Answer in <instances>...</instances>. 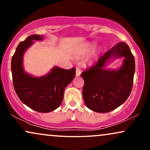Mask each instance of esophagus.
<instances>
[{"mask_svg":"<svg viewBox=\"0 0 150 150\" xmlns=\"http://www.w3.org/2000/svg\"><path fill=\"white\" fill-rule=\"evenodd\" d=\"M81 69H80L79 67H76V76H79L81 75Z\"/></svg>","mask_w":150,"mask_h":150,"instance_id":"obj_1","label":"esophagus"}]
</instances>
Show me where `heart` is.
Instances as JSON below:
<instances>
[{
  "label": "heart",
  "instance_id": "b5f03b06",
  "mask_svg": "<svg viewBox=\"0 0 150 150\" xmlns=\"http://www.w3.org/2000/svg\"><path fill=\"white\" fill-rule=\"evenodd\" d=\"M93 47H94V45H91V48H93Z\"/></svg>",
  "mask_w": 150,
  "mask_h": 150
}]
</instances>
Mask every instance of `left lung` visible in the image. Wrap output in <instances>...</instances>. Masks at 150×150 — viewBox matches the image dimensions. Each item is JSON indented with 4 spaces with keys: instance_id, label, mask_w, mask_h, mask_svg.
I'll use <instances>...</instances> for the list:
<instances>
[{
    "instance_id": "1",
    "label": "left lung",
    "mask_w": 150,
    "mask_h": 150,
    "mask_svg": "<svg viewBox=\"0 0 150 150\" xmlns=\"http://www.w3.org/2000/svg\"><path fill=\"white\" fill-rule=\"evenodd\" d=\"M112 56L125 57L122 67L117 71L102 69ZM134 71V57L130 48L126 43H118L81 74L85 81L83 97L86 106L95 112H108L122 105L132 91Z\"/></svg>"
}]
</instances>
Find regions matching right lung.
I'll return each instance as SVG.
<instances>
[{"label": "right lung", "instance_id": "1", "mask_svg": "<svg viewBox=\"0 0 150 150\" xmlns=\"http://www.w3.org/2000/svg\"><path fill=\"white\" fill-rule=\"evenodd\" d=\"M42 36L31 35L21 42L11 59L12 81L16 93L24 104L40 112L52 111L63 101L65 87L74 79L76 69H64L54 67L48 74L35 78L24 72L22 57L33 40H41Z\"/></svg>", "mask_w": 150, "mask_h": 150}]
</instances>
